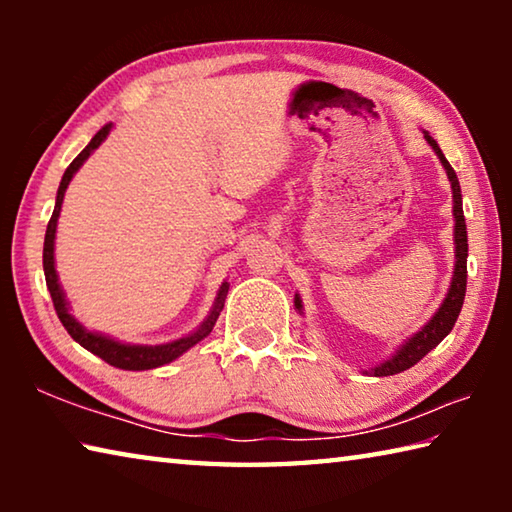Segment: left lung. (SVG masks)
<instances>
[{"label":"left lung","mask_w":512,"mask_h":512,"mask_svg":"<svg viewBox=\"0 0 512 512\" xmlns=\"http://www.w3.org/2000/svg\"><path fill=\"white\" fill-rule=\"evenodd\" d=\"M424 133V140L433 149V153L438 155L440 164L449 178V185H452V214H454V271H452V280H449V289L447 296L440 302V307L433 311V316L424 323L418 332L411 334L409 339L402 341L397 345L395 352H391V357H386L384 361H379L377 366H372L368 370H363L366 375H375V377H388V375H397V372L409 370L415 366L424 354H429L436 345L445 339V336L452 332V327L456 323L458 314H461L463 300H465V284H467V230H465V216H463V196H461V185H458L456 171L452 169V164L447 162L445 153L440 151L438 142L433 137ZM293 307L300 316H305V309H302V298L300 293H296L293 298Z\"/></svg>","instance_id":"8db88e82"}]
</instances>
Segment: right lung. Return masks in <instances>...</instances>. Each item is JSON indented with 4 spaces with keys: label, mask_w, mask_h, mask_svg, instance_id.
Listing matches in <instances>:
<instances>
[{
    "label": "right lung",
    "mask_w": 512,
    "mask_h": 512,
    "mask_svg": "<svg viewBox=\"0 0 512 512\" xmlns=\"http://www.w3.org/2000/svg\"><path fill=\"white\" fill-rule=\"evenodd\" d=\"M112 131V124L103 126L101 131L92 137L90 144L85 146V149L76 155L74 162L69 164L63 173V180H60L58 185V194H56V205H54V214H51L49 225H47V235H45V248H42V268H45V280H47V289L51 293V300H54V307H56V314L60 318V323L67 329V334L72 336V339L83 345L85 350L97 354L99 359H103L110 366L121 368V370H153V368H160V366H167V363L176 361L178 357H183L187 350H192L196 343H201L207 334L212 332V327L216 325V318H219L221 309H223V302L225 296H228V289L230 284L228 280L221 282L219 291H216V298H214V305L210 309V314L205 316V320L192 332L180 336V339H173L169 343H158V345H144V343H126V341H119L115 336L110 334H103L97 332V329H90L85 327L79 318L72 314V307H69V300L63 291V284L58 280V271H56V257H54V250H56V230H58V216L60 210H63V198L69 183H72V178L76 176V171H79L85 160L90 158V155L99 149V146L106 142V137Z\"/></svg>",
    "instance_id": "add662e5"
}]
</instances>
